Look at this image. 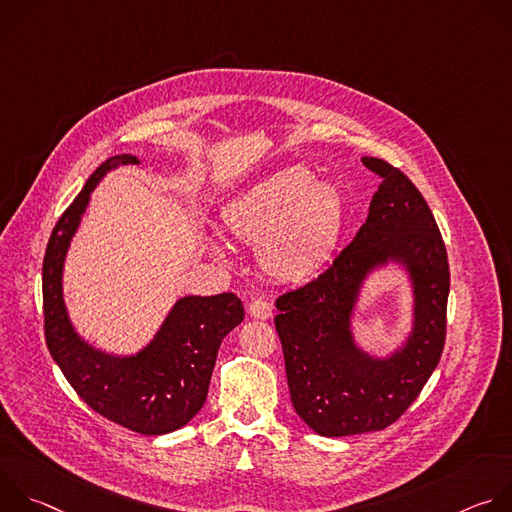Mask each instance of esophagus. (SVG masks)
<instances>
[{"instance_id":"obj_1","label":"esophagus","mask_w":512,"mask_h":512,"mask_svg":"<svg viewBox=\"0 0 512 512\" xmlns=\"http://www.w3.org/2000/svg\"><path fill=\"white\" fill-rule=\"evenodd\" d=\"M247 312H249V316L255 318V320H267V318H271V314H273L271 304L265 302V300H261V298L253 300V302L249 304Z\"/></svg>"}]
</instances>
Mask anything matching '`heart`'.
Masks as SVG:
<instances>
[{
    "label": "heart",
    "mask_w": 512,
    "mask_h": 512,
    "mask_svg": "<svg viewBox=\"0 0 512 512\" xmlns=\"http://www.w3.org/2000/svg\"><path fill=\"white\" fill-rule=\"evenodd\" d=\"M344 200L336 184L289 168L257 184L223 212L227 233L257 247L261 269L283 283L314 277L330 259L342 229ZM210 249L223 247L210 239Z\"/></svg>",
    "instance_id": "obj_1"
}]
</instances>
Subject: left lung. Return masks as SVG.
<instances>
[{"label":"left lung","mask_w":512,"mask_h":512,"mask_svg":"<svg viewBox=\"0 0 512 512\" xmlns=\"http://www.w3.org/2000/svg\"><path fill=\"white\" fill-rule=\"evenodd\" d=\"M362 164L381 176L367 221L322 275L275 302L291 403L324 437L379 431L397 421L435 371L446 342L450 265L435 218L399 168L379 158ZM389 262L401 264L412 281L414 326L399 349L375 357L355 344L351 316L363 279Z\"/></svg>","instance_id":"obj_1"}]
</instances>
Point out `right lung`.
<instances>
[{
  "label": "right lung",
  "mask_w": 512,
  "mask_h": 512,
  "mask_svg": "<svg viewBox=\"0 0 512 512\" xmlns=\"http://www.w3.org/2000/svg\"><path fill=\"white\" fill-rule=\"evenodd\" d=\"M129 164L139 158L121 154L103 162L58 218L42 265L44 336L62 375L91 409L135 433L162 435L202 409L218 346L243 322L245 310L235 294L184 296L150 344L127 356L103 352L79 336L62 296L64 259L95 186Z\"/></svg>",
  "instance_id": "obj_1"
}]
</instances>
